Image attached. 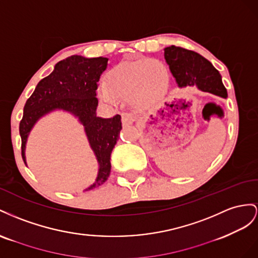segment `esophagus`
Wrapping results in <instances>:
<instances>
[{"instance_id":"esophagus-1","label":"esophagus","mask_w":258,"mask_h":258,"mask_svg":"<svg viewBox=\"0 0 258 258\" xmlns=\"http://www.w3.org/2000/svg\"><path fill=\"white\" fill-rule=\"evenodd\" d=\"M135 121H136L135 117L132 115V114H130V113H123L122 114V123H123V125L132 124V123H134Z\"/></svg>"}]
</instances>
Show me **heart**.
<instances>
[{"label":"heart","mask_w":258,"mask_h":258,"mask_svg":"<svg viewBox=\"0 0 258 258\" xmlns=\"http://www.w3.org/2000/svg\"><path fill=\"white\" fill-rule=\"evenodd\" d=\"M170 85V72L163 61L156 58H139L115 66L106 76V85H100V98L116 105L119 97H127L136 109L146 110L165 96Z\"/></svg>","instance_id":"1"}]
</instances>
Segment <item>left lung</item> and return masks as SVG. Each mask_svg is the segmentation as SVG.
Wrapping results in <instances>:
<instances>
[{"label": "left lung", "mask_w": 258, "mask_h": 258, "mask_svg": "<svg viewBox=\"0 0 258 258\" xmlns=\"http://www.w3.org/2000/svg\"><path fill=\"white\" fill-rule=\"evenodd\" d=\"M164 58L179 88L196 86L199 91L227 98L222 76L207 58L174 45L164 48Z\"/></svg>", "instance_id": "obj_1"}]
</instances>
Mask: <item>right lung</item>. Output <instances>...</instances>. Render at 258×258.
I'll use <instances>...</instances> for the list:
<instances>
[{"label": "right lung", "instance_id": "right-lung-1", "mask_svg": "<svg viewBox=\"0 0 258 258\" xmlns=\"http://www.w3.org/2000/svg\"><path fill=\"white\" fill-rule=\"evenodd\" d=\"M108 58H86L73 55L57 62L53 72L41 80L31 97L26 102L24 116L19 124L21 154L27 165L28 137L42 117L56 111L69 113L82 125L98 171L95 181L84 191L104 183L111 172L110 156L122 130L121 115L97 116L96 90L100 76L108 68Z\"/></svg>", "mask_w": 258, "mask_h": 258}]
</instances>
